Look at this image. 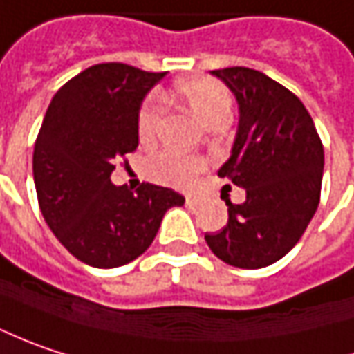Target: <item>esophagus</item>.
Listing matches in <instances>:
<instances>
[{
  "instance_id": "1",
  "label": "esophagus",
  "mask_w": 354,
  "mask_h": 354,
  "mask_svg": "<svg viewBox=\"0 0 354 354\" xmlns=\"http://www.w3.org/2000/svg\"><path fill=\"white\" fill-rule=\"evenodd\" d=\"M185 203L189 205V207H197V205H199V199H197V197H193V195H187Z\"/></svg>"
}]
</instances>
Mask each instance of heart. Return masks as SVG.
<instances>
[{
    "label": "heart",
    "mask_w": 354,
    "mask_h": 354,
    "mask_svg": "<svg viewBox=\"0 0 354 354\" xmlns=\"http://www.w3.org/2000/svg\"><path fill=\"white\" fill-rule=\"evenodd\" d=\"M177 93L185 99L193 113L211 125L213 121L231 115V91L221 81L211 77H195L181 81L177 85ZM165 111V99L159 93H153L143 101L137 115V133L143 141H149L161 125V117ZM207 161L195 155H181L177 151H157L147 157L145 171L153 181L167 185H189L203 169Z\"/></svg>",
    "instance_id": "obj_1"
}]
</instances>
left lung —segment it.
Here are the masks:
<instances>
[{"label":"left lung","mask_w":354,"mask_h":354,"mask_svg":"<svg viewBox=\"0 0 354 354\" xmlns=\"http://www.w3.org/2000/svg\"><path fill=\"white\" fill-rule=\"evenodd\" d=\"M211 73L235 93L241 113L219 177L243 187L247 199L227 201L229 221L205 241L227 265L261 269L291 251L319 207L323 143L307 107L285 85L249 67Z\"/></svg>","instance_id":"1"}]
</instances>
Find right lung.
<instances>
[{
  "instance_id": "1",
  "label": "right lung",
  "mask_w": 354,
  "mask_h": 354,
  "mask_svg": "<svg viewBox=\"0 0 354 354\" xmlns=\"http://www.w3.org/2000/svg\"><path fill=\"white\" fill-rule=\"evenodd\" d=\"M165 73L97 63L53 95L33 149V181L45 223L81 263L113 269L143 255L165 211L185 203L167 187L131 193L111 183L117 159L139 145L141 101Z\"/></svg>"
}]
</instances>
